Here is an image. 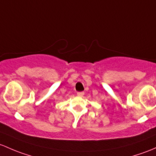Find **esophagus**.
I'll return each mask as SVG.
<instances>
[{
    "instance_id": "esophagus-1",
    "label": "esophagus",
    "mask_w": 156,
    "mask_h": 156,
    "mask_svg": "<svg viewBox=\"0 0 156 156\" xmlns=\"http://www.w3.org/2000/svg\"><path fill=\"white\" fill-rule=\"evenodd\" d=\"M77 95H78L79 97H82L83 95H84V93H83V92H78V93H77Z\"/></svg>"
}]
</instances>
